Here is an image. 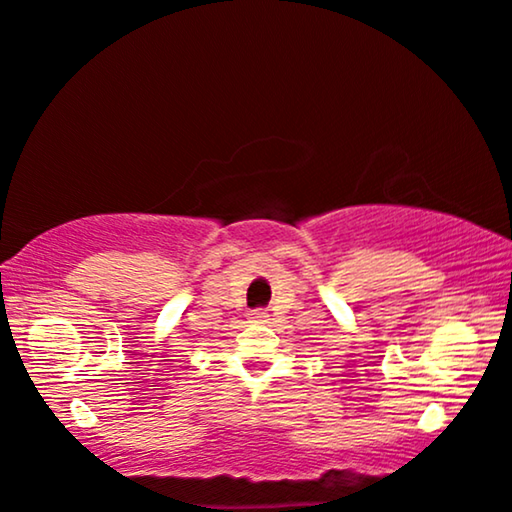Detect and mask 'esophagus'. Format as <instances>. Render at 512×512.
<instances>
[{
    "mask_svg": "<svg viewBox=\"0 0 512 512\" xmlns=\"http://www.w3.org/2000/svg\"><path fill=\"white\" fill-rule=\"evenodd\" d=\"M250 323H269V313L264 311V309H255V311H250Z\"/></svg>",
    "mask_w": 512,
    "mask_h": 512,
    "instance_id": "esophagus-1",
    "label": "esophagus"
}]
</instances>
